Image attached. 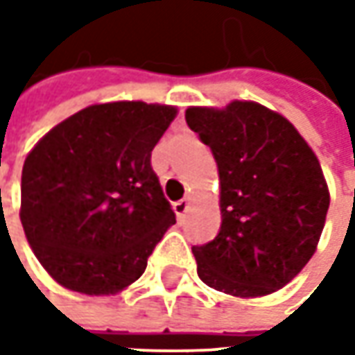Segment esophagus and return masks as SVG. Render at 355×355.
I'll use <instances>...</instances> for the list:
<instances>
[{
    "instance_id": "34e87169",
    "label": "esophagus",
    "mask_w": 355,
    "mask_h": 355,
    "mask_svg": "<svg viewBox=\"0 0 355 355\" xmlns=\"http://www.w3.org/2000/svg\"><path fill=\"white\" fill-rule=\"evenodd\" d=\"M187 209H189V199H180V201L173 203V211H175V215H178L180 219L184 217Z\"/></svg>"
}]
</instances>
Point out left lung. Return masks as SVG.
Masks as SVG:
<instances>
[{
  "label": "left lung",
  "instance_id": "obj_1",
  "mask_svg": "<svg viewBox=\"0 0 355 355\" xmlns=\"http://www.w3.org/2000/svg\"><path fill=\"white\" fill-rule=\"evenodd\" d=\"M185 120L219 168L223 221L193 247L199 279L235 298L277 293L312 259L326 223L318 157L291 120L254 101L189 106Z\"/></svg>",
  "mask_w": 355,
  "mask_h": 355
}]
</instances>
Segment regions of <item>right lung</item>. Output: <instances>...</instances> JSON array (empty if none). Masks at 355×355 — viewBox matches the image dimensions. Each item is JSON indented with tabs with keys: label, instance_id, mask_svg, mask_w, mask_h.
<instances>
[{
	"label": "right lung",
	"instance_id": "1",
	"mask_svg": "<svg viewBox=\"0 0 355 355\" xmlns=\"http://www.w3.org/2000/svg\"><path fill=\"white\" fill-rule=\"evenodd\" d=\"M175 116L170 104H90L27 154L21 225L37 261L62 288L108 296L142 277L175 223L152 170V150Z\"/></svg>",
	"mask_w": 355,
	"mask_h": 355
}]
</instances>
